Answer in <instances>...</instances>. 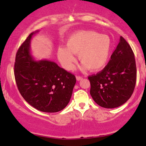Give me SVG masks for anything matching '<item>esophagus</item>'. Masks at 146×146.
Masks as SVG:
<instances>
[{
  "instance_id": "esophagus-1",
  "label": "esophagus",
  "mask_w": 146,
  "mask_h": 146,
  "mask_svg": "<svg viewBox=\"0 0 146 146\" xmlns=\"http://www.w3.org/2000/svg\"><path fill=\"white\" fill-rule=\"evenodd\" d=\"M83 77L82 76H76V79H77V81H80V80H81Z\"/></svg>"
}]
</instances>
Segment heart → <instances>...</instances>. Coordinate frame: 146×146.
<instances>
[{
    "mask_svg": "<svg viewBox=\"0 0 146 146\" xmlns=\"http://www.w3.org/2000/svg\"><path fill=\"white\" fill-rule=\"evenodd\" d=\"M112 42L107 35L94 31H79L70 36L66 40V47L58 48L57 55L65 69L72 70L74 68L78 54L83 68L91 71L102 69L109 59Z\"/></svg>",
    "mask_w": 146,
    "mask_h": 146,
    "instance_id": "b5f03b06",
    "label": "heart"
}]
</instances>
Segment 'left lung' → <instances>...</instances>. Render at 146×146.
I'll use <instances>...</instances> for the list:
<instances>
[{"label":"left lung","mask_w":146,"mask_h":146,"mask_svg":"<svg viewBox=\"0 0 146 146\" xmlns=\"http://www.w3.org/2000/svg\"><path fill=\"white\" fill-rule=\"evenodd\" d=\"M90 94L99 106L114 108L125 104L132 96L137 81L134 52L122 36L105 68L88 76Z\"/></svg>","instance_id":"1"}]
</instances>
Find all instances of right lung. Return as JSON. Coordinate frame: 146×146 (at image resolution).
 I'll list each match as a JSON object with an SVG mask.
<instances>
[{"label": "right lung", "instance_id": "right-lung-1", "mask_svg": "<svg viewBox=\"0 0 146 146\" xmlns=\"http://www.w3.org/2000/svg\"><path fill=\"white\" fill-rule=\"evenodd\" d=\"M32 32L16 52L14 76L18 89L28 104L44 112H57L71 99L76 77L48 60L35 61L30 54Z\"/></svg>", "mask_w": 146, "mask_h": 146}]
</instances>
